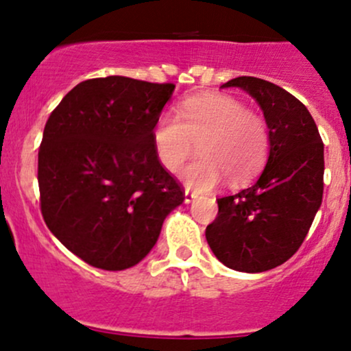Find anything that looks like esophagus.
I'll return each mask as SVG.
<instances>
[{
	"label": "esophagus",
	"mask_w": 351,
	"mask_h": 351,
	"mask_svg": "<svg viewBox=\"0 0 351 351\" xmlns=\"http://www.w3.org/2000/svg\"><path fill=\"white\" fill-rule=\"evenodd\" d=\"M195 198H196L195 193L188 191V189H186V191H184V203L189 204V203H191V201H195Z\"/></svg>",
	"instance_id": "1"
}]
</instances>
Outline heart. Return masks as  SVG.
Returning <instances> with one entry per match:
<instances>
[{"instance_id": "obj_1", "label": "heart", "mask_w": 351, "mask_h": 351, "mask_svg": "<svg viewBox=\"0 0 351 351\" xmlns=\"http://www.w3.org/2000/svg\"><path fill=\"white\" fill-rule=\"evenodd\" d=\"M178 115L163 114L152 132L160 163L176 171L198 142L199 158L181 171L184 186L208 191L228 176L232 184L252 178L269 152L267 125L229 95H198L183 100Z\"/></svg>"}]
</instances>
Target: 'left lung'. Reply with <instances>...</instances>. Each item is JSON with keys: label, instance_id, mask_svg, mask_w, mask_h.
Here are the masks:
<instances>
[{"label": "left lung", "instance_id": "obj_1", "mask_svg": "<svg viewBox=\"0 0 351 351\" xmlns=\"http://www.w3.org/2000/svg\"><path fill=\"white\" fill-rule=\"evenodd\" d=\"M221 87L243 88L263 108L269 155L256 183L217 199L206 241L226 267L265 272L291 259L312 226L324 195V143L307 107L276 84L243 75Z\"/></svg>", "mask_w": 351, "mask_h": 351}]
</instances>
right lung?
I'll return each instance as SVG.
<instances>
[{
  "mask_svg": "<svg viewBox=\"0 0 351 351\" xmlns=\"http://www.w3.org/2000/svg\"><path fill=\"white\" fill-rule=\"evenodd\" d=\"M173 84L123 75L84 80L54 108L38 156L41 211L58 239L94 267L147 257L183 189L160 163L152 132Z\"/></svg>",
  "mask_w": 351,
  "mask_h": 351,
  "instance_id": "obj_1",
  "label": "right lung"
}]
</instances>
